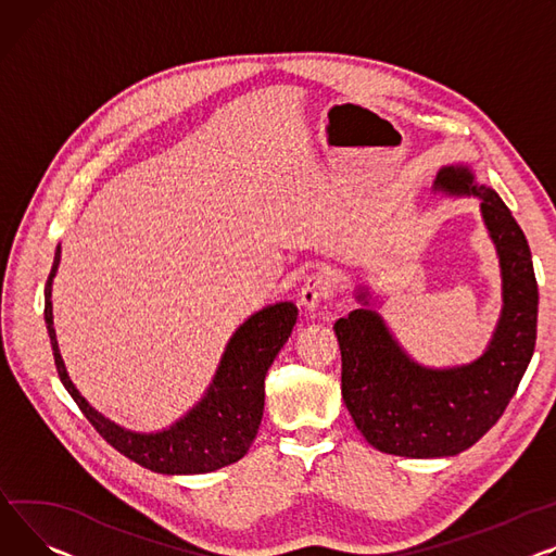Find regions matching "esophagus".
Wrapping results in <instances>:
<instances>
[{"label":"esophagus","mask_w":556,"mask_h":556,"mask_svg":"<svg viewBox=\"0 0 556 556\" xmlns=\"http://www.w3.org/2000/svg\"><path fill=\"white\" fill-rule=\"evenodd\" d=\"M336 292V279L326 270H315L306 275L302 288H300V302L306 311H315L319 304L332 298Z\"/></svg>","instance_id":"obj_1"}]
</instances>
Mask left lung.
<instances>
[{
  "label": "left lung",
  "mask_w": 556,
  "mask_h": 556,
  "mask_svg": "<svg viewBox=\"0 0 556 556\" xmlns=\"http://www.w3.org/2000/svg\"><path fill=\"white\" fill-rule=\"evenodd\" d=\"M433 190L480 199L503 277V311L488 351L454 368H429L402 351L376 311L336 321L342 351V397L368 445L393 456H456L503 416L536 344L539 288L523 230L488 185L465 165L442 167ZM366 294L357 300L368 304Z\"/></svg>",
  "instance_id": "obj_1"
}]
</instances>
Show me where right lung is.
I'll list each match as a JSON object with an SVG mask.
<instances>
[{
  "label": "right lung",
  "mask_w": 556,
  "mask_h": 556,
  "mask_svg": "<svg viewBox=\"0 0 556 556\" xmlns=\"http://www.w3.org/2000/svg\"><path fill=\"white\" fill-rule=\"evenodd\" d=\"M58 264L60 248L55 250L45 288V319L55 368L64 389L109 445L140 467L159 473H207L241 460L262 425L266 397L264 380L298 321V306L279 302L254 313L232 336L207 393L194 409L169 429L136 433L98 414L68 380L55 340L51 306V283Z\"/></svg>",
  "instance_id": "right-lung-1"
}]
</instances>
